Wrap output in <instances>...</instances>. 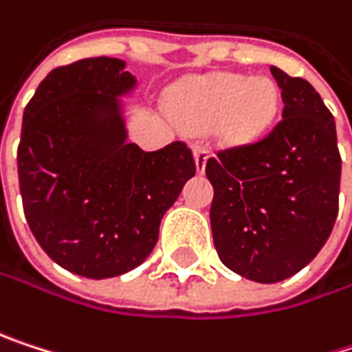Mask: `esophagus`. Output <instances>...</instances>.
I'll return each instance as SVG.
<instances>
[{"label": "esophagus", "instance_id": "esophagus-1", "mask_svg": "<svg viewBox=\"0 0 352 352\" xmlns=\"http://www.w3.org/2000/svg\"><path fill=\"white\" fill-rule=\"evenodd\" d=\"M208 156H210L208 148H204V146H200V144H194V160H196V170H198V173H204Z\"/></svg>", "mask_w": 352, "mask_h": 352}]
</instances>
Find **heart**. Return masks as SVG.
<instances>
[{"label":"heart","instance_id":"obj_1","mask_svg":"<svg viewBox=\"0 0 352 352\" xmlns=\"http://www.w3.org/2000/svg\"><path fill=\"white\" fill-rule=\"evenodd\" d=\"M168 111L186 129H210L225 144H250L262 138L280 109L278 86L270 78L208 74L175 86Z\"/></svg>","mask_w":352,"mask_h":352}]
</instances>
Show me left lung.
I'll return each instance as SVG.
<instances>
[{
    "instance_id": "8db88e82",
    "label": "left lung",
    "mask_w": 352,
    "mask_h": 352,
    "mask_svg": "<svg viewBox=\"0 0 352 352\" xmlns=\"http://www.w3.org/2000/svg\"><path fill=\"white\" fill-rule=\"evenodd\" d=\"M283 90V121L256 144L208 158L210 225L221 262L243 278L280 283L305 268L338 217L336 123L316 88L270 67Z\"/></svg>"
}]
</instances>
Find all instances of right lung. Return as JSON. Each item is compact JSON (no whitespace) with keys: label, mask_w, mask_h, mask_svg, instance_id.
<instances>
[{"label":"right lung","mask_w":352,"mask_h":352,"mask_svg":"<svg viewBox=\"0 0 352 352\" xmlns=\"http://www.w3.org/2000/svg\"><path fill=\"white\" fill-rule=\"evenodd\" d=\"M125 61L88 57L55 67L24 109L18 179L26 223L61 268L111 278L140 266L164 212L196 175L192 150L144 152L127 142Z\"/></svg>","instance_id":"1"}]
</instances>
